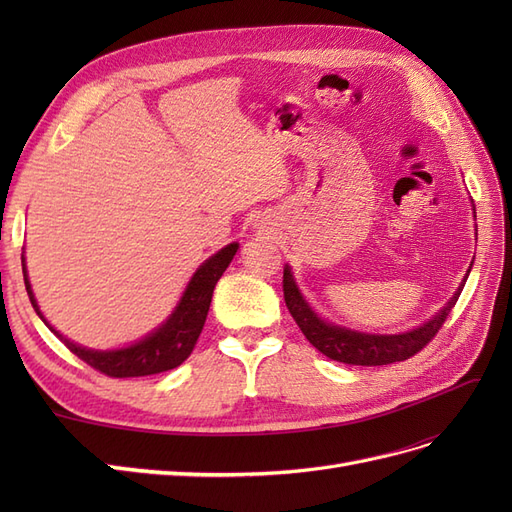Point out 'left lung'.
<instances>
[{
    "label": "left lung",
    "mask_w": 512,
    "mask_h": 512,
    "mask_svg": "<svg viewBox=\"0 0 512 512\" xmlns=\"http://www.w3.org/2000/svg\"><path fill=\"white\" fill-rule=\"evenodd\" d=\"M282 288H284V301H286L288 312L294 318V322L299 324V329L303 331L309 344L337 363L374 367V365L406 361L410 356L421 352L442 329V324L446 322L448 314H451V309L459 299L463 284L436 318H431L429 322L423 324V327H418L404 335H365V333H354L342 327H333V324L320 320L303 301L297 286H294L288 267L284 269Z\"/></svg>",
    "instance_id": "8db88e82"
}]
</instances>
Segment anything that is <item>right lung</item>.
Wrapping results in <instances>:
<instances>
[{
    "label": "right lung",
    "instance_id": "right-lung-1",
    "mask_svg": "<svg viewBox=\"0 0 512 512\" xmlns=\"http://www.w3.org/2000/svg\"><path fill=\"white\" fill-rule=\"evenodd\" d=\"M237 250H239L237 243L226 245L224 250L211 256L205 265L194 273L192 282L188 284V288H185L181 303L177 305L173 316H170L166 324H162L156 333H151L149 337L143 339V342H138L130 348H121L113 352L87 350L72 344L64 335H59L40 314L32 294V286L27 282L25 265H23V275H25V288L29 294V301H32L36 314L44 320L46 327H49L61 342L66 344V348L72 354H76L81 361H85L89 367H94L96 371H100V374L108 378H138V376L162 374V371L175 369L192 354L198 342V335L205 327L213 288L218 284L226 267L230 265L232 256L237 254Z\"/></svg>",
    "mask_w": 512,
    "mask_h": 512
}]
</instances>
